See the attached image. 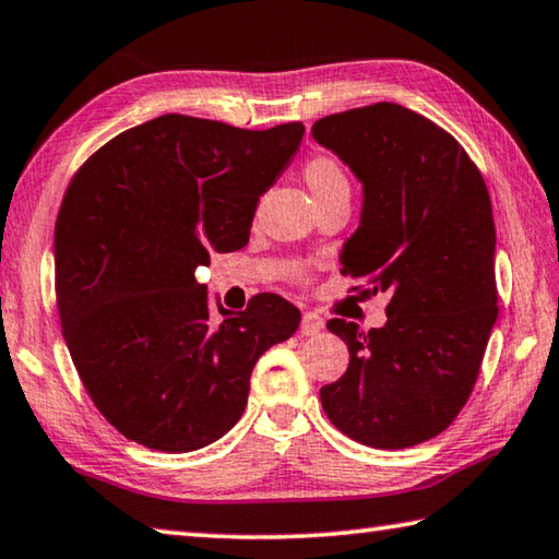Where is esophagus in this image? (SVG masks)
I'll use <instances>...</instances> for the list:
<instances>
[{"label":"esophagus","instance_id":"esophagus-1","mask_svg":"<svg viewBox=\"0 0 559 559\" xmlns=\"http://www.w3.org/2000/svg\"><path fill=\"white\" fill-rule=\"evenodd\" d=\"M324 317L317 314V311H305V317H301V334L305 336H317L321 329H324Z\"/></svg>","mask_w":559,"mask_h":559}]
</instances>
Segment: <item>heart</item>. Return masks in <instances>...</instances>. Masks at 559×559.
Returning a JSON list of instances; mask_svg holds the SVG:
<instances>
[{
	"instance_id": "b5f03b06",
	"label": "heart",
	"mask_w": 559,
	"mask_h": 559,
	"mask_svg": "<svg viewBox=\"0 0 559 559\" xmlns=\"http://www.w3.org/2000/svg\"><path fill=\"white\" fill-rule=\"evenodd\" d=\"M305 183L314 199L317 205L336 201V199H350V181L348 174L336 156L331 154H314L305 162Z\"/></svg>"
}]
</instances>
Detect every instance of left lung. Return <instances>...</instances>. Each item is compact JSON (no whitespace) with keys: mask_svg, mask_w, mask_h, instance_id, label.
Listing matches in <instances>:
<instances>
[{"mask_svg":"<svg viewBox=\"0 0 559 559\" xmlns=\"http://www.w3.org/2000/svg\"><path fill=\"white\" fill-rule=\"evenodd\" d=\"M311 134L364 183L341 272L390 295L385 326L326 324L350 360L321 405L366 447L423 444L466 405L498 317L491 195L464 146L403 105L321 117Z\"/></svg>","mask_w":559,"mask_h":559,"instance_id":"8db88e82","label":"left lung"}]
</instances>
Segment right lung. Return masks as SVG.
Instances as JSON below:
<instances>
[{
  "label": "right lung",
  "instance_id": "add662e5",
  "mask_svg": "<svg viewBox=\"0 0 559 559\" xmlns=\"http://www.w3.org/2000/svg\"><path fill=\"white\" fill-rule=\"evenodd\" d=\"M301 136V122L240 130L171 112L112 136L68 183L58 317L87 395L132 442L181 454L221 439L258 358L297 331L299 309L270 292L213 319L193 272L250 240Z\"/></svg>",
  "mask_w": 559,
  "mask_h": 559
}]
</instances>
